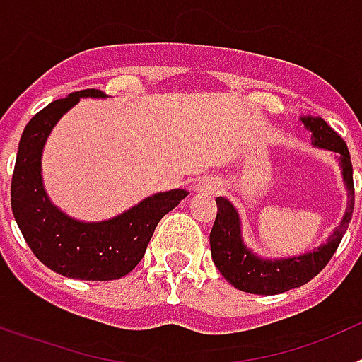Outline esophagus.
Masks as SVG:
<instances>
[{"mask_svg":"<svg viewBox=\"0 0 362 362\" xmlns=\"http://www.w3.org/2000/svg\"><path fill=\"white\" fill-rule=\"evenodd\" d=\"M219 181L214 177H203L199 183H196L194 192H199V194H212V192L219 190Z\"/></svg>","mask_w":362,"mask_h":362,"instance_id":"1","label":"esophagus"}]
</instances>
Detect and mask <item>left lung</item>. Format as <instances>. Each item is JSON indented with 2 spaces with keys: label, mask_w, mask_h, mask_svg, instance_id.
<instances>
[{
  "label": "left lung",
  "mask_w": 362,
  "mask_h": 362,
  "mask_svg": "<svg viewBox=\"0 0 362 362\" xmlns=\"http://www.w3.org/2000/svg\"><path fill=\"white\" fill-rule=\"evenodd\" d=\"M300 123L312 132V145L335 153L341 166L343 181L346 185L348 204L343 219L326 243L300 255L290 257H261L246 246L243 239L241 219L232 203L217 197V217L210 232L212 261L226 281L238 290L257 296H276L299 288L328 264L337 250L339 243L350 225L354 214V168L346 143L325 119L313 116H300Z\"/></svg>",
  "instance_id": "left-lung-1"
}]
</instances>
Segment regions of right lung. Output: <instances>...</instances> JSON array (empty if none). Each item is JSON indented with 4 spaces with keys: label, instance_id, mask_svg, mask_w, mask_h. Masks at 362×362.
Returning a JSON list of instances; mask_svg holds the SVG:
<instances>
[{
    "label": "right lung",
    "instance_id": "obj_1",
    "mask_svg": "<svg viewBox=\"0 0 362 362\" xmlns=\"http://www.w3.org/2000/svg\"><path fill=\"white\" fill-rule=\"evenodd\" d=\"M81 98L107 94L95 88L72 92L47 105L25 127L12 174V214L34 255L56 274L81 281L119 279L137 267L161 217L188 192H159L105 221L74 219L57 209L45 190L41 156L57 121Z\"/></svg>",
    "mask_w": 362,
    "mask_h": 362
}]
</instances>
